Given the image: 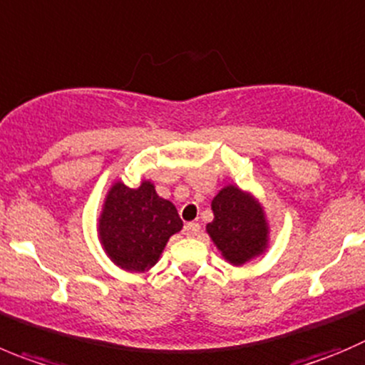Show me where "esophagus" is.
<instances>
[{"instance_id": "1", "label": "esophagus", "mask_w": 365, "mask_h": 365, "mask_svg": "<svg viewBox=\"0 0 365 365\" xmlns=\"http://www.w3.org/2000/svg\"><path fill=\"white\" fill-rule=\"evenodd\" d=\"M200 230H202L200 223H194V221H190V223L185 225V236L187 237H196L200 234Z\"/></svg>"}]
</instances>
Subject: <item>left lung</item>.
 <instances>
[{"mask_svg":"<svg viewBox=\"0 0 365 365\" xmlns=\"http://www.w3.org/2000/svg\"><path fill=\"white\" fill-rule=\"evenodd\" d=\"M210 207L214 220L207 225V232L229 263L241 267L267 250V216L250 192L227 185L214 196Z\"/></svg>","mask_w":365,"mask_h":365,"instance_id":"1","label":"left lung"}]
</instances>
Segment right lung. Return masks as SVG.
<instances>
[{"label": "right lung", "instance_id": "obj_1", "mask_svg": "<svg viewBox=\"0 0 365 365\" xmlns=\"http://www.w3.org/2000/svg\"><path fill=\"white\" fill-rule=\"evenodd\" d=\"M182 227L176 207L160 198L149 180H142L136 189L115 182L98 217V240L122 270L145 272L155 267L169 237Z\"/></svg>", "mask_w": 365, "mask_h": 365}]
</instances>
